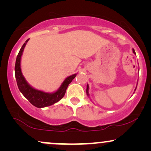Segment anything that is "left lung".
Here are the masks:
<instances>
[{
  "instance_id": "obj_1",
  "label": "left lung",
  "mask_w": 151,
  "mask_h": 151,
  "mask_svg": "<svg viewBox=\"0 0 151 151\" xmlns=\"http://www.w3.org/2000/svg\"><path fill=\"white\" fill-rule=\"evenodd\" d=\"M133 50V54H135V55H136V52H135V50ZM138 71H139V70H138ZM137 84H138V83H137ZM137 87V86H136ZM136 89H135V90L134 91H136ZM89 84H87V85H86V95H87L88 96H89Z\"/></svg>"
}]
</instances>
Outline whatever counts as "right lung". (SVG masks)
Instances as JSON below:
<instances>
[{
  "instance_id": "add662e5",
  "label": "right lung",
  "mask_w": 151,
  "mask_h": 151,
  "mask_svg": "<svg viewBox=\"0 0 151 151\" xmlns=\"http://www.w3.org/2000/svg\"><path fill=\"white\" fill-rule=\"evenodd\" d=\"M28 40L29 39L25 41V42L24 43L20 52H19L18 56H17L15 66V79H16L18 89L20 92L22 93V95L32 105L36 106L37 108H44V107L49 106L57 103L64 97L66 90L67 89V86L75 78L77 73L72 74V75L69 76V77L66 78L63 82L62 83L61 86L59 87V89L57 91H54V92H45V91H41V90L35 89L26 81L25 78L24 77L23 74L22 73L21 67H21L20 66L21 57L22 53H23L24 48H25Z\"/></svg>"
}]
</instances>
